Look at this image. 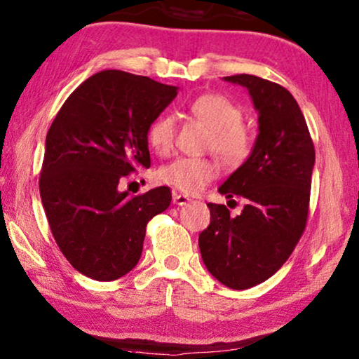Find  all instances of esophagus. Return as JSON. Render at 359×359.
<instances>
[{
	"label": "esophagus",
	"instance_id": "obj_1",
	"mask_svg": "<svg viewBox=\"0 0 359 359\" xmlns=\"http://www.w3.org/2000/svg\"><path fill=\"white\" fill-rule=\"evenodd\" d=\"M172 201L175 205H179V206H184V205H187L190 201V198L187 195H184V194H174V196H172Z\"/></svg>",
	"mask_w": 359,
	"mask_h": 359
}]
</instances>
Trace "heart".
<instances>
[{
	"label": "heart",
	"mask_w": 359,
	"mask_h": 359,
	"mask_svg": "<svg viewBox=\"0 0 359 359\" xmlns=\"http://www.w3.org/2000/svg\"><path fill=\"white\" fill-rule=\"evenodd\" d=\"M189 112L210 128L208 148L229 164L241 163L249 154L252 138L244 127L239 105L218 93H206L189 104ZM175 122L170 115H161L148 128V143L158 154H168L174 146ZM218 175V164L208 158H182L159 169L163 184L184 194H198Z\"/></svg>",
	"instance_id": "b5f03b06"
}]
</instances>
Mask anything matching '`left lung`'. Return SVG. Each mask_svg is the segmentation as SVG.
<instances>
[{
	"label": "left lung",
	"mask_w": 359,
	"mask_h": 359,
	"mask_svg": "<svg viewBox=\"0 0 359 359\" xmlns=\"http://www.w3.org/2000/svg\"><path fill=\"white\" fill-rule=\"evenodd\" d=\"M224 79L249 89L259 136L249 159L219 187L228 198H245L244 210L232 216L226 205L208 203L210 226L198 245L216 280L247 290L281 269L306 229L316 149L290 90L254 74Z\"/></svg>",
	"instance_id": "obj_1"
}]
</instances>
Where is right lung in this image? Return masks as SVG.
Instances as JSON below:
<instances>
[{
    "instance_id": "1",
    "label": "right lung",
    "mask_w": 359,
    "mask_h": 359,
    "mask_svg": "<svg viewBox=\"0 0 359 359\" xmlns=\"http://www.w3.org/2000/svg\"><path fill=\"white\" fill-rule=\"evenodd\" d=\"M177 88L107 69L79 84L50 125L40 198L67 260L89 278L112 281L138 264L146 224L169 208V187L131 196L118 184L151 165L148 128Z\"/></svg>"
}]
</instances>
